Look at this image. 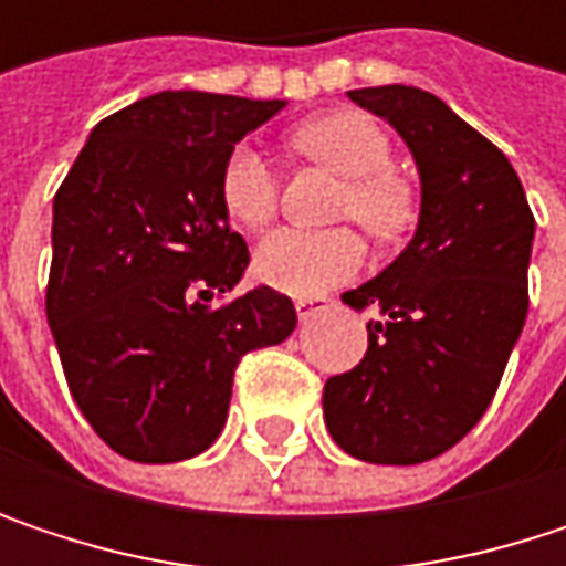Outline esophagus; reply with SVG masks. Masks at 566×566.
<instances>
[{
	"label": "esophagus",
	"mask_w": 566,
	"mask_h": 566,
	"mask_svg": "<svg viewBox=\"0 0 566 566\" xmlns=\"http://www.w3.org/2000/svg\"><path fill=\"white\" fill-rule=\"evenodd\" d=\"M327 307H331V301L321 297V294H307V297H297V301H294V311H297L301 321H311L314 314H321V311H327Z\"/></svg>",
	"instance_id": "obj_1"
}]
</instances>
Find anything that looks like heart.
<instances>
[{"instance_id": "1", "label": "heart", "mask_w": 566, "mask_h": 566, "mask_svg": "<svg viewBox=\"0 0 566 566\" xmlns=\"http://www.w3.org/2000/svg\"><path fill=\"white\" fill-rule=\"evenodd\" d=\"M291 147L347 176L337 216L354 219L377 239L396 235L412 216V192L402 176L390 170L394 147L387 130L357 111L327 114L301 124ZM219 196L232 222L262 229L279 209V176L272 164L249 144H239L219 172ZM364 265V245L354 229L304 232L279 229L255 252V275L284 294H321L347 282Z\"/></svg>"}]
</instances>
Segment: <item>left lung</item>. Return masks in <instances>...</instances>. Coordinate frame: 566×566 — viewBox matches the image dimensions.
I'll return each mask as SVG.
<instances>
[{"mask_svg": "<svg viewBox=\"0 0 566 566\" xmlns=\"http://www.w3.org/2000/svg\"><path fill=\"white\" fill-rule=\"evenodd\" d=\"M347 97L390 120L422 182L412 242L344 294L374 307L364 360L324 384V422L354 459L416 465L452 449L489 409L527 317L534 216L509 157L429 91Z\"/></svg>", "mask_w": 566, "mask_h": 566, "instance_id": "left-lung-1", "label": "left lung"}]
</instances>
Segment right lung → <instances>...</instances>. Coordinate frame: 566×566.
<instances>
[{"instance_id": "right-lung-1", "label": "right lung", "mask_w": 566, "mask_h": 566, "mask_svg": "<svg viewBox=\"0 0 566 566\" xmlns=\"http://www.w3.org/2000/svg\"><path fill=\"white\" fill-rule=\"evenodd\" d=\"M282 107L150 94L101 120L57 186L45 314L77 409L124 459L206 452L226 426L239 360L297 324L291 297L269 284L209 304L249 265L219 172Z\"/></svg>"}]
</instances>
